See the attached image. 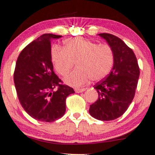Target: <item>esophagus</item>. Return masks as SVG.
I'll return each mask as SVG.
<instances>
[{"label":"esophagus","mask_w":155,"mask_h":155,"mask_svg":"<svg viewBox=\"0 0 155 155\" xmlns=\"http://www.w3.org/2000/svg\"><path fill=\"white\" fill-rule=\"evenodd\" d=\"M86 90V89H84V88H83V89H75V91L76 92V93H81V92H83Z\"/></svg>","instance_id":"1"}]
</instances>
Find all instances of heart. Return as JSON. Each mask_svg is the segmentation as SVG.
I'll use <instances>...</instances> for the list:
<instances>
[{
  "label": "heart",
  "instance_id": "b5f03b06",
  "mask_svg": "<svg viewBox=\"0 0 155 155\" xmlns=\"http://www.w3.org/2000/svg\"><path fill=\"white\" fill-rule=\"evenodd\" d=\"M51 58L55 69L61 76L66 75L76 61L77 69L64 79L66 84L75 87H81L91 79L94 81L104 79L114 64V53L109 45H99L82 38L67 39L64 48L54 46Z\"/></svg>",
  "mask_w": 155,
  "mask_h": 155
}]
</instances>
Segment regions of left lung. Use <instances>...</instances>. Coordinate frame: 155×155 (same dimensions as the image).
<instances>
[{"label":"left lung","instance_id":"left-lung-1","mask_svg":"<svg viewBox=\"0 0 155 155\" xmlns=\"http://www.w3.org/2000/svg\"><path fill=\"white\" fill-rule=\"evenodd\" d=\"M99 35L113 51L114 65L109 75L94 85L99 97L89 111L98 120L110 121L121 117L132 103L140 68L134 53L121 39L110 34Z\"/></svg>","mask_w":155,"mask_h":155}]
</instances>
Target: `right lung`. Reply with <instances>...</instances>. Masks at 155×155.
<instances>
[{
    "label": "right lung",
    "mask_w": 155,
    "mask_h": 155,
    "mask_svg": "<svg viewBox=\"0 0 155 155\" xmlns=\"http://www.w3.org/2000/svg\"><path fill=\"white\" fill-rule=\"evenodd\" d=\"M61 36L45 34L21 51L14 71L15 89L21 106L36 120L52 122L66 111V97L75 93L61 84L54 73L51 40Z\"/></svg>",
    "instance_id": "add662e5"
}]
</instances>
